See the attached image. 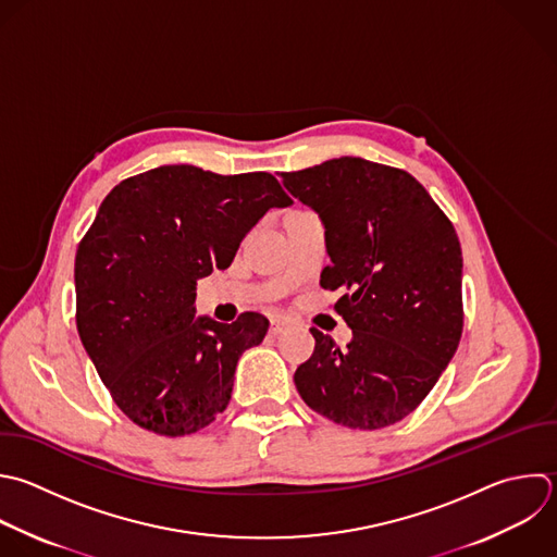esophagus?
Instances as JSON below:
<instances>
[{"mask_svg": "<svg viewBox=\"0 0 557 557\" xmlns=\"http://www.w3.org/2000/svg\"><path fill=\"white\" fill-rule=\"evenodd\" d=\"M285 329H287V320L281 318V315H274L272 322H270V333L272 335H281Z\"/></svg>", "mask_w": 557, "mask_h": 557, "instance_id": "34e87169", "label": "esophagus"}]
</instances>
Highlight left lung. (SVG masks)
<instances>
[{
	"instance_id": "left-lung-1",
	"label": "left lung",
	"mask_w": 557,
	"mask_h": 557,
	"mask_svg": "<svg viewBox=\"0 0 557 557\" xmlns=\"http://www.w3.org/2000/svg\"><path fill=\"white\" fill-rule=\"evenodd\" d=\"M326 228L324 289L352 329L342 350L315 326L294 374L302 400L350 429L409 416L437 383L463 329L461 248L426 189L405 170L357 157L281 174Z\"/></svg>"
}]
</instances>
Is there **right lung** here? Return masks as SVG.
<instances>
[{"instance_id": "add662e5", "label": "right lung", "mask_w": 557, "mask_h": 557, "mask_svg": "<svg viewBox=\"0 0 557 557\" xmlns=\"http://www.w3.org/2000/svg\"><path fill=\"white\" fill-rule=\"evenodd\" d=\"M292 198L268 172L222 176L163 165L122 181L76 252V324L115 405L141 429L181 437L231 400L244 350L268 320H196V283L233 263L239 242Z\"/></svg>"}]
</instances>
